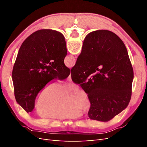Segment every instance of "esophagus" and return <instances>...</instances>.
<instances>
[{
  "label": "esophagus",
  "instance_id": "1",
  "mask_svg": "<svg viewBox=\"0 0 147 147\" xmlns=\"http://www.w3.org/2000/svg\"><path fill=\"white\" fill-rule=\"evenodd\" d=\"M67 80L68 81H71V80H72V78H71V75L70 74L69 75V77H67Z\"/></svg>",
  "mask_w": 147,
  "mask_h": 147
}]
</instances>
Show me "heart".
I'll list each match as a JSON object with an SVG mask.
<instances>
[{
    "label": "heart",
    "instance_id": "b5f03b06",
    "mask_svg": "<svg viewBox=\"0 0 147 147\" xmlns=\"http://www.w3.org/2000/svg\"><path fill=\"white\" fill-rule=\"evenodd\" d=\"M75 87L72 83L49 82L40 91L34 104V109L39 116L51 119H72L80 116L82 110H88L91 102L87 93L77 89L70 96L68 92Z\"/></svg>",
    "mask_w": 147,
    "mask_h": 147
}]
</instances>
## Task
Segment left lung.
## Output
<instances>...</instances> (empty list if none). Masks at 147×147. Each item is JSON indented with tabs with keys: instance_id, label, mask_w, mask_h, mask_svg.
I'll list each match as a JSON object with an SVG mask.
<instances>
[{
	"instance_id": "1",
	"label": "left lung",
	"mask_w": 147,
	"mask_h": 147,
	"mask_svg": "<svg viewBox=\"0 0 147 147\" xmlns=\"http://www.w3.org/2000/svg\"><path fill=\"white\" fill-rule=\"evenodd\" d=\"M67 53L64 35L52 29L35 31L22 43L12 78L16 100L26 112L33 110L37 94L47 83L70 75L64 63Z\"/></svg>"
}]
</instances>
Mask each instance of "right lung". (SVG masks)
Here are the masks:
<instances>
[{
  "label": "right lung",
  "mask_w": 147,
  "mask_h": 147,
  "mask_svg": "<svg viewBox=\"0 0 147 147\" xmlns=\"http://www.w3.org/2000/svg\"><path fill=\"white\" fill-rule=\"evenodd\" d=\"M71 77L88 95L91 119L109 121L129 103L132 64L123 42L110 30H97L86 35Z\"/></svg>",
  "instance_id": "right-lung-1"
}]
</instances>
